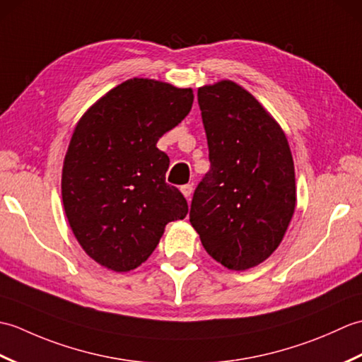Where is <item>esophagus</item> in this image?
<instances>
[{"mask_svg":"<svg viewBox=\"0 0 362 362\" xmlns=\"http://www.w3.org/2000/svg\"><path fill=\"white\" fill-rule=\"evenodd\" d=\"M180 191H182L183 196L189 199V196L193 194V185H189V183H188V185H183V187H180Z\"/></svg>","mask_w":362,"mask_h":362,"instance_id":"1","label":"esophagus"}]
</instances>
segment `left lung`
Segmentation results:
<instances>
[{
  "label": "left lung",
  "mask_w": 362,
  "mask_h": 362,
  "mask_svg": "<svg viewBox=\"0 0 362 362\" xmlns=\"http://www.w3.org/2000/svg\"><path fill=\"white\" fill-rule=\"evenodd\" d=\"M211 168L199 183L189 222L209 255L230 271L272 255L296 210L288 138L258 99L233 81L197 90Z\"/></svg>",
  "instance_id": "1"
}]
</instances>
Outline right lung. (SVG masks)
<instances>
[{"instance_id":"right-lung-1","label":"right lung","mask_w":362,"mask_h":362,"mask_svg":"<svg viewBox=\"0 0 362 362\" xmlns=\"http://www.w3.org/2000/svg\"><path fill=\"white\" fill-rule=\"evenodd\" d=\"M193 88L134 78L109 90L78 121L62 168V202L83 252L113 272L141 266L187 199L168 185L158 138L193 105Z\"/></svg>"}]
</instances>
